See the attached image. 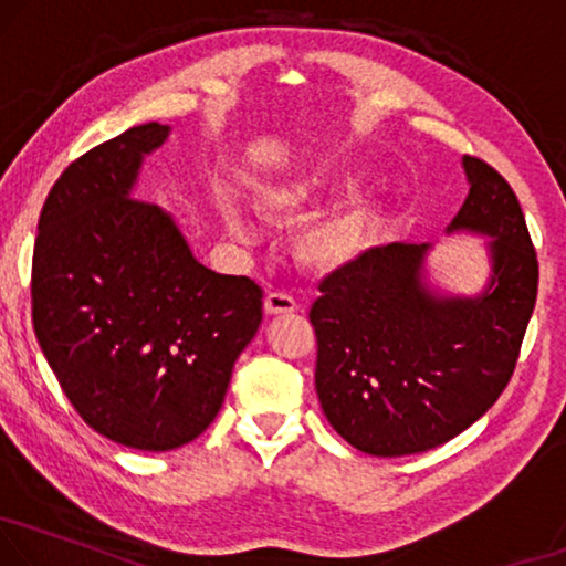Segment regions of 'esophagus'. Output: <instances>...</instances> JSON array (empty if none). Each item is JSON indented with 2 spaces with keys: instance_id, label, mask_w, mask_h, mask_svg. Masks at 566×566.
<instances>
[{
  "instance_id": "34e87169",
  "label": "esophagus",
  "mask_w": 566,
  "mask_h": 566,
  "mask_svg": "<svg viewBox=\"0 0 566 566\" xmlns=\"http://www.w3.org/2000/svg\"><path fill=\"white\" fill-rule=\"evenodd\" d=\"M263 308L268 316H285V313H295L298 303H295L291 295H285V293H268Z\"/></svg>"
}]
</instances>
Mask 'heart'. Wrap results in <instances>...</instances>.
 <instances>
[{"label":"heart","instance_id":"b5f03b06","mask_svg":"<svg viewBox=\"0 0 566 566\" xmlns=\"http://www.w3.org/2000/svg\"><path fill=\"white\" fill-rule=\"evenodd\" d=\"M369 171L354 164H328V167H311L293 171L289 177L268 181L255 197L258 210L263 217L281 224L298 222L313 209L336 193H349L308 221L295 228L289 242V253L303 273L326 277L346 271L354 265L377 238L385 220V210L369 195H352L367 181ZM224 224L234 238L248 240L250 224L245 214L230 207L224 212Z\"/></svg>","mask_w":566,"mask_h":566}]
</instances>
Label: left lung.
<instances>
[{
	"mask_svg": "<svg viewBox=\"0 0 566 566\" xmlns=\"http://www.w3.org/2000/svg\"><path fill=\"white\" fill-rule=\"evenodd\" d=\"M468 197L446 234L485 238L481 291L432 283L422 245L374 248L321 283L316 395L332 428L367 455L424 453L489 412L514 374L538 265L506 179L463 156Z\"/></svg>",
	"mask_w": 566,
	"mask_h": 566,
	"instance_id": "obj_1",
	"label": "left lung"
}]
</instances>
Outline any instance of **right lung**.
<instances>
[{"label":"right lung","instance_id":"1","mask_svg":"<svg viewBox=\"0 0 566 566\" xmlns=\"http://www.w3.org/2000/svg\"><path fill=\"white\" fill-rule=\"evenodd\" d=\"M171 126L95 146L50 189L32 255L34 336L71 405L118 446L164 453L220 412L263 321V291L195 258L179 222L136 199Z\"/></svg>","mask_w":566,"mask_h":566}]
</instances>
